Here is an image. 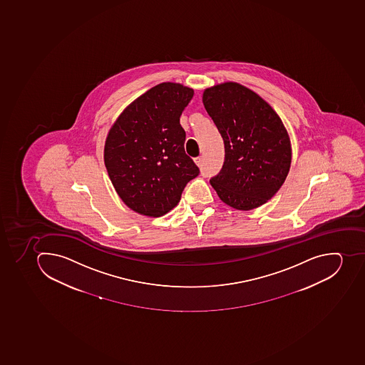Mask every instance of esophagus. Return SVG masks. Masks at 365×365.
<instances>
[{
  "label": "esophagus",
  "mask_w": 365,
  "mask_h": 365,
  "mask_svg": "<svg viewBox=\"0 0 365 365\" xmlns=\"http://www.w3.org/2000/svg\"><path fill=\"white\" fill-rule=\"evenodd\" d=\"M202 157L195 158V163H196L197 166L202 167Z\"/></svg>",
  "instance_id": "34e87169"
}]
</instances>
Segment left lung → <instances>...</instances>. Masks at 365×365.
<instances>
[{"label": "left lung", "instance_id": "left-lung-1", "mask_svg": "<svg viewBox=\"0 0 365 365\" xmlns=\"http://www.w3.org/2000/svg\"><path fill=\"white\" fill-rule=\"evenodd\" d=\"M202 103L225 143L222 169L210 183L230 207H259L289 173L292 146L282 120L265 100L238 83L206 88Z\"/></svg>", "mask_w": 365, "mask_h": 365}]
</instances>
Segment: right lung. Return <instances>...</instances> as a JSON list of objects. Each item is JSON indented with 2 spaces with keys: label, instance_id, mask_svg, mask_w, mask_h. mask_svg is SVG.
<instances>
[{
  "label": "right lung",
  "instance_id": "right-lung-1",
  "mask_svg": "<svg viewBox=\"0 0 365 365\" xmlns=\"http://www.w3.org/2000/svg\"><path fill=\"white\" fill-rule=\"evenodd\" d=\"M193 90L161 83L130 103L109 130L103 159L115 190L128 207L161 217L178 205L199 168L184 150L180 124Z\"/></svg>",
  "mask_w": 365,
  "mask_h": 365
}]
</instances>
